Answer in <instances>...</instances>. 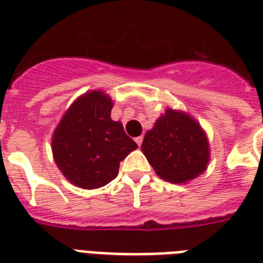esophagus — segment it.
Returning a JSON list of instances; mask_svg holds the SVG:
<instances>
[{
    "label": "esophagus",
    "mask_w": 263,
    "mask_h": 263,
    "mask_svg": "<svg viewBox=\"0 0 263 263\" xmlns=\"http://www.w3.org/2000/svg\"><path fill=\"white\" fill-rule=\"evenodd\" d=\"M135 142L138 146H140V144H142V142H143V136H138V138H135Z\"/></svg>",
    "instance_id": "1"
}]
</instances>
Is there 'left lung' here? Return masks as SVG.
<instances>
[{
  "mask_svg": "<svg viewBox=\"0 0 263 263\" xmlns=\"http://www.w3.org/2000/svg\"><path fill=\"white\" fill-rule=\"evenodd\" d=\"M142 152L157 175L169 183L195 179L210 160L208 136L199 123L171 107L146 132Z\"/></svg>",
  "mask_w": 263,
  "mask_h": 263,
  "instance_id": "obj_1",
  "label": "left lung"
}]
</instances>
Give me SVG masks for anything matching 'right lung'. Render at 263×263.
Returning <instances> with one entry per match:
<instances>
[{
  "label": "right lung",
  "instance_id": "add662e5",
  "mask_svg": "<svg viewBox=\"0 0 263 263\" xmlns=\"http://www.w3.org/2000/svg\"><path fill=\"white\" fill-rule=\"evenodd\" d=\"M113 102L102 91H90L65 111L51 138L59 169L72 184L84 190L106 185L116 179L120 162L138 147L110 119Z\"/></svg>",
  "mask_w": 263,
  "mask_h": 263
}]
</instances>
